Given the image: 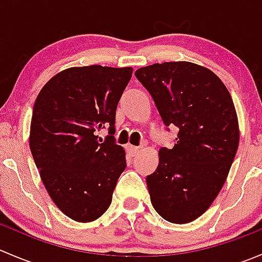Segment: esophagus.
<instances>
[{"instance_id": "obj_1", "label": "esophagus", "mask_w": 262, "mask_h": 262, "mask_svg": "<svg viewBox=\"0 0 262 262\" xmlns=\"http://www.w3.org/2000/svg\"><path fill=\"white\" fill-rule=\"evenodd\" d=\"M126 150H128V153L130 156H136L137 153L139 152V147H134V146H126Z\"/></svg>"}]
</instances>
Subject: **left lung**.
<instances>
[{
  "instance_id": "left-lung-1",
  "label": "left lung",
  "mask_w": 262,
  "mask_h": 262,
  "mask_svg": "<svg viewBox=\"0 0 262 262\" xmlns=\"http://www.w3.org/2000/svg\"><path fill=\"white\" fill-rule=\"evenodd\" d=\"M165 126H178L172 148L147 176L156 212L171 223L199 218L219 194L238 148L236 109L212 71L190 62H165L136 71Z\"/></svg>"
}]
</instances>
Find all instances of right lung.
<instances>
[{
    "instance_id": "add662e5",
    "label": "right lung",
    "mask_w": 262,
    "mask_h": 262,
    "mask_svg": "<svg viewBox=\"0 0 262 262\" xmlns=\"http://www.w3.org/2000/svg\"><path fill=\"white\" fill-rule=\"evenodd\" d=\"M130 67H72L47 82L33 109L30 150L47 191L58 208L82 223L112 204L125 170L115 143L118 102L132 78ZM107 127L102 141L97 132Z\"/></svg>"
}]
</instances>
